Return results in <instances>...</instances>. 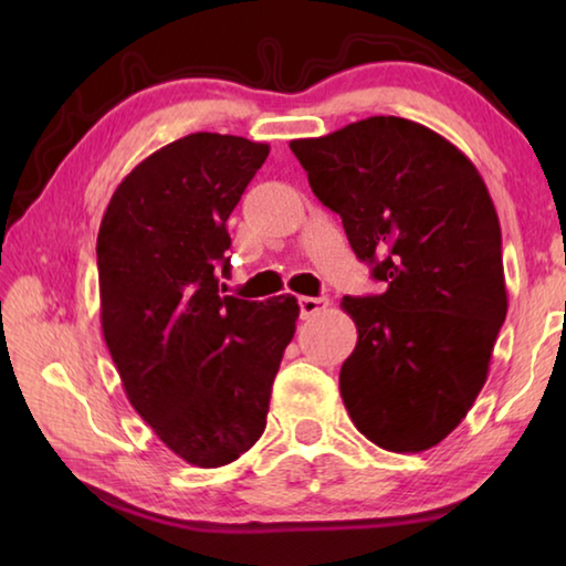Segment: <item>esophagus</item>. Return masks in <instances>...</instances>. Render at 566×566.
<instances>
[{
  "instance_id": "1",
  "label": "esophagus",
  "mask_w": 566,
  "mask_h": 566,
  "mask_svg": "<svg viewBox=\"0 0 566 566\" xmlns=\"http://www.w3.org/2000/svg\"><path fill=\"white\" fill-rule=\"evenodd\" d=\"M329 306L327 296H300V310H302V317L310 319L314 314L324 312Z\"/></svg>"
}]
</instances>
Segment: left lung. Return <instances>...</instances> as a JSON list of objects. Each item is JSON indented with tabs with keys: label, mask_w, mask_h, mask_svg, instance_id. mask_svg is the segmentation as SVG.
<instances>
[{
	"label": "left lung",
	"mask_w": 566,
	"mask_h": 566,
	"mask_svg": "<svg viewBox=\"0 0 566 566\" xmlns=\"http://www.w3.org/2000/svg\"><path fill=\"white\" fill-rule=\"evenodd\" d=\"M292 151L354 254L385 282L344 296L357 347L339 391L354 427L387 452H424L482 391L506 317L502 229L464 151L401 117L352 122Z\"/></svg>",
	"instance_id": "obj_1"
}]
</instances>
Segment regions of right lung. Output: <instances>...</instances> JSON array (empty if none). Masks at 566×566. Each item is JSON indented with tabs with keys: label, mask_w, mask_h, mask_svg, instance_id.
Listing matches in <instances>:
<instances>
[{
	"label": "right lung",
	"mask_w": 566,
	"mask_h": 566,
	"mask_svg": "<svg viewBox=\"0 0 566 566\" xmlns=\"http://www.w3.org/2000/svg\"><path fill=\"white\" fill-rule=\"evenodd\" d=\"M270 145L197 132L119 181L97 237L102 334L129 405L187 464L239 459L266 427L300 304L219 294L227 219Z\"/></svg>",
	"instance_id": "1"
}]
</instances>
